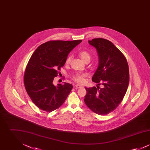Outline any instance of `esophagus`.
<instances>
[{
  "label": "esophagus",
  "mask_w": 150,
  "mask_h": 150,
  "mask_svg": "<svg viewBox=\"0 0 150 150\" xmlns=\"http://www.w3.org/2000/svg\"><path fill=\"white\" fill-rule=\"evenodd\" d=\"M75 87L76 88H80L82 87V86H80V85H79V84H76V85L75 86Z\"/></svg>",
  "instance_id": "esophagus-1"
}]
</instances>
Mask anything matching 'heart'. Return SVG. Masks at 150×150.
<instances>
[{
  "instance_id": "heart-1",
  "label": "heart",
  "mask_w": 150,
  "mask_h": 150,
  "mask_svg": "<svg viewBox=\"0 0 150 150\" xmlns=\"http://www.w3.org/2000/svg\"><path fill=\"white\" fill-rule=\"evenodd\" d=\"M79 55L81 59L86 62V61H90L91 60V55L86 50H82L79 52ZM71 56H68L66 59V64H69L71 62ZM86 77V74H76L72 77L73 79L78 83H83L85 80V78Z\"/></svg>"
}]
</instances>
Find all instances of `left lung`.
Wrapping results in <instances>:
<instances>
[{
	"label": "left lung",
	"mask_w": 150,
	"mask_h": 150,
	"mask_svg": "<svg viewBox=\"0 0 150 150\" xmlns=\"http://www.w3.org/2000/svg\"><path fill=\"white\" fill-rule=\"evenodd\" d=\"M88 43L96 48L99 58L92 81L103 87H85L84 102L94 112L105 115L117 108L127 92L129 82L128 64L124 54L110 41L95 38Z\"/></svg>",
	"instance_id": "1"
}]
</instances>
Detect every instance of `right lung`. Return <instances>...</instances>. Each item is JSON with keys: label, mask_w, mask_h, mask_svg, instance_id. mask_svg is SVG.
Here are the masks:
<instances>
[{"label": "right lung", "mask_w": 150, "mask_h": 150, "mask_svg": "<svg viewBox=\"0 0 150 150\" xmlns=\"http://www.w3.org/2000/svg\"><path fill=\"white\" fill-rule=\"evenodd\" d=\"M81 42L49 41L39 46L30 57L24 74V85L39 108L50 112L64 103L72 89V84L64 83L55 86L53 81L64 66L69 53Z\"/></svg>", "instance_id": "1"}]
</instances>
